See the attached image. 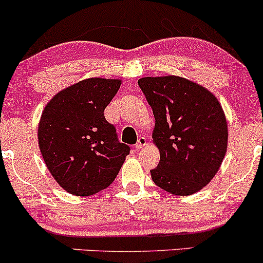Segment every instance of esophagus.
Instances as JSON below:
<instances>
[{
  "mask_svg": "<svg viewBox=\"0 0 263 263\" xmlns=\"http://www.w3.org/2000/svg\"><path fill=\"white\" fill-rule=\"evenodd\" d=\"M144 145H147V140H145V137H140V138H138L137 144L135 145V148H136V149H142Z\"/></svg>",
  "mask_w": 263,
  "mask_h": 263,
  "instance_id": "34e87169",
  "label": "esophagus"
}]
</instances>
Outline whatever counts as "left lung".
<instances>
[{
  "label": "left lung",
  "instance_id": "1",
  "mask_svg": "<svg viewBox=\"0 0 263 263\" xmlns=\"http://www.w3.org/2000/svg\"><path fill=\"white\" fill-rule=\"evenodd\" d=\"M138 84L156 119L152 137L160 160L152 179L169 194H196L214 178L227 153L228 123L219 100L179 76L143 77Z\"/></svg>",
  "mask_w": 263,
  "mask_h": 263
}]
</instances>
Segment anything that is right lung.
Segmentation results:
<instances>
[{
    "label": "right lung",
    "instance_id": "1",
    "mask_svg": "<svg viewBox=\"0 0 263 263\" xmlns=\"http://www.w3.org/2000/svg\"><path fill=\"white\" fill-rule=\"evenodd\" d=\"M121 80L88 78L59 91L44 107L37 142L52 178L68 194L91 196L111 185L129 153L104 110Z\"/></svg>",
    "mask_w": 263,
    "mask_h": 263
}]
</instances>
